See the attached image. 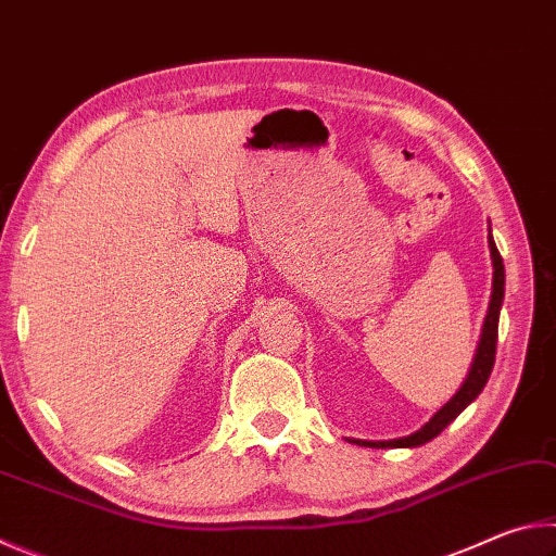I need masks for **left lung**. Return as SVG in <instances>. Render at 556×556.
<instances>
[{
    "instance_id": "left-lung-1",
    "label": "left lung",
    "mask_w": 556,
    "mask_h": 556,
    "mask_svg": "<svg viewBox=\"0 0 556 556\" xmlns=\"http://www.w3.org/2000/svg\"><path fill=\"white\" fill-rule=\"evenodd\" d=\"M491 255H493V269H495L493 271V296H491V306H488L483 336H481V343H478L473 368H470L464 388L454 394V400L446 402V407H441L434 414V419H429V425H425L419 431H414V434L404 437V439H392V441H355V444L382 446V448L384 446H404V448L421 446L434 437H439L441 431H444L451 421H454L458 414L464 412L468 404L478 397V394H481L488 378H491V372H493L495 345H497V318H501V306H503V294H505V267H503V257H501V252H497L493 238H491Z\"/></svg>"
}]
</instances>
